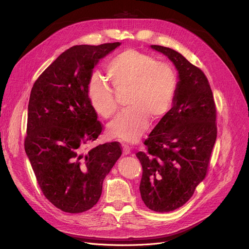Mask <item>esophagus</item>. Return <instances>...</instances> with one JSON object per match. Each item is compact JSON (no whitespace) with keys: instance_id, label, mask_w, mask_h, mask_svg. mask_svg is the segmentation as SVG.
<instances>
[{"instance_id":"34e87169","label":"esophagus","mask_w":249,"mask_h":249,"mask_svg":"<svg viewBox=\"0 0 249 249\" xmlns=\"http://www.w3.org/2000/svg\"><path fill=\"white\" fill-rule=\"evenodd\" d=\"M131 153V148H130L128 145H123V154L128 155Z\"/></svg>"}]
</instances>
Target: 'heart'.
Segmentation results:
<instances>
[{
  "label": "heart",
  "mask_w": 249,
  "mask_h": 249,
  "mask_svg": "<svg viewBox=\"0 0 249 249\" xmlns=\"http://www.w3.org/2000/svg\"><path fill=\"white\" fill-rule=\"evenodd\" d=\"M106 73L115 90H128V109L110 123L108 133L124 142H135L147 130L149 119L160 120L171 110L178 89L177 72L172 65L156 61L152 55L126 49L108 61ZM88 99L104 119L118 110L112 89L100 76L89 82Z\"/></svg>",
  "instance_id": "b5f03b06"
}]
</instances>
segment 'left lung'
I'll return each instance as SVG.
<instances>
[{
    "label": "left lung",
    "instance_id": "1",
    "mask_svg": "<svg viewBox=\"0 0 249 249\" xmlns=\"http://www.w3.org/2000/svg\"><path fill=\"white\" fill-rule=\"evenodd\" d=\"M178 71L173 108L136 153L142 165L141 199L150 210L171 212L185 205L206 178L217 137L216 105L205 73L178 51L151 45Z\"/></svg>",
    "mask_w": 249,
    "mask_h": 249
}]
</instances>
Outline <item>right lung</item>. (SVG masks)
Returning a JSON list of instances; mask_svg holds the SVG:
<instances>
[{"label":"right lung","mask_w":249,"mask_h":249,"mask_svg":"<svg viewBox=\"0 0 249 249\" xmlns=\"http://www.w3.org/2000/svg\"><path fill=\"white\" fill-rule=\"evenodd\" d=\"M120 44L72 46L32 87L25 151L45 198L63 212L93 208L104 178L122 154L117 141L87 149L103 130L88 99L93 69Z\"/></svg>","instance_id":"right-lung-1"}]
</instances>
